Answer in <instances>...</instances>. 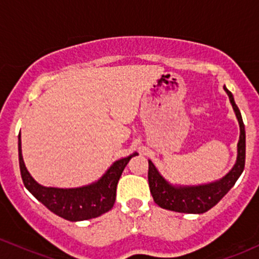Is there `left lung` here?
Returning <instances> with one entry per match:
<instances>
[{
	"instance_id": "obj_1",
	"label": "left lung",
	"mask_w": 259,
	"mask_h": 259,
	"mask_svg": "<svg viewBox=\"0 0 259 259\" xmlns=\"http://www.w3.org/2000/svg\"><path fill=\"white\" fill-rule=\"evenodd\" d=\"M232 104L239 124V140L237 144V160L233 167L217 181L203 185H172L162 178L156 166L149 160V186L155 203L161 208L181 213H203L216 206L222 197L230 191L236 184L241 174L243 172L246 161V132L242 120L241 111L236 105L233 95L223 85Z\"/></svg>"
}]
</instances>
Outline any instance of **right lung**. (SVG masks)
Instances as JSON below:
<instances>
[{"mask_svg": "<svg viewBox=\"0 0 259 259\" xmlns=\"http://www.w3.org/2000/svg\"><path fill=\"white\" fill-rule=\"evenodd\" d=\"M138 152L116 160L105 171L104 175L93 184L74 189L47 187L31 176L22 156L21 135L18 137V160L21 176L26 189L50 211L68 221L77 222L99 217L114 206L116 197V185L125 166Z\"/></svg>", "mask_w": 259, "mask_h": 259, "instance_id": "obj_1", "label": "right lung"}]
</instances>
